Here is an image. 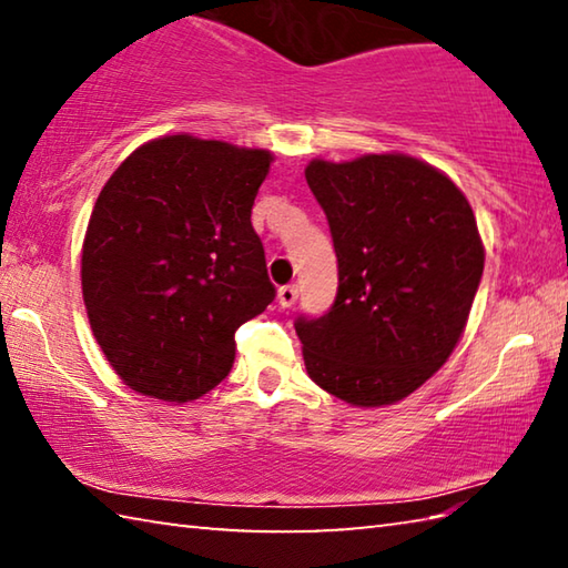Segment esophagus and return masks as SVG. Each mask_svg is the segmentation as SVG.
Masks as SVG:
<instances>
[{
    "label": "esophagus",
    "mask_w": 568,
    "mask_h": 568,
    "mask_svg": "<svg viewBox=\"0 0 568 568\" xmlns=\"http://www.w3.org/2000/svg\"><path fill=\"white\" fill-rule=\"evenodd\" d=\"M297 301V285H283L281 291H277V303L283 307H291Z\"/></svg>",
    "instance_id": "1"
}]
</instances>
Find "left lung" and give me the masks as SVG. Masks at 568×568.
Listing matches in <instances>:
<instances>
[{
    "instance_id": "obj_1",
    "label": "left lung",
    "mask_w": 568,
    "mask_h": 568,
    "mask_svg": "<svg viewBox=\"0 0 568 568\" xmlns=\"http://www.w3.org/2000/svg\"><path fill=\"white\" fill-rule=\"evenodd\" d=\"M328 217L338 295L295 321L303 361L351 406H390L454 353L484 275L474 210L444 172L390 152L305 168Z\"/></svg>"
}]
</instances>
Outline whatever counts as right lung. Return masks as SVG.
<instances>
[{"mask_svg":"<svg viewBox=\"0 0 568 568\" xmlns=\"http://www.w3.org/2000/svg\"><path fill=\"white\" fill-rule=\"evenodd\" d=\"M267 150L168 134L104 182L82 245L90 328L142 396L195 400L235 361V331L275 297L250 223Z\"/></svg>","mask_w":568,"mask_h":568,"instance_id":"1","label":"right lung"}]
</instances>
